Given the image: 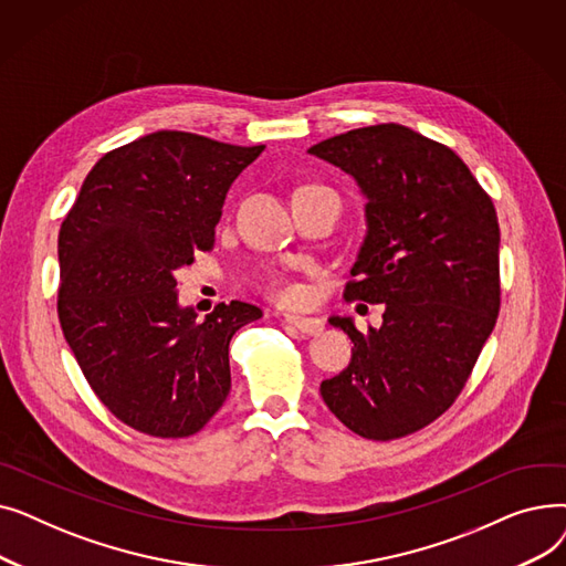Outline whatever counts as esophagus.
Masks as SVG:
<instances>
[{
    "label": "esophagus",
    "instance_id": "34e87169",
    "mask_svg": "<svg viewBox=\"0 0 566 566\" xmlns=\"http://www.w3.org/2000/svg\"><path fill=\"white\" fill-rule=\"evenodd\" d=\"M284 321L293 325L295 331H301L303 335H321L323 333V321L314 316H298V314H286Z\"/></svg>",
    "mask_w": 566,
    "mask_h": 566
}]
</instances>
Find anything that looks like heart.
<instances>
[{
	"label": "heart",
	"instance_id": "obj_1",
	"mask_svg": "<svg viewBox=\"0 0 566 566\" xmlns=\"http://www.w3.org/2000/svg\"><path fill=\"white\" fill-rule=\"evenodd\" d=\"M265 293H268V298L280 303V305H301V303L305 301V295H307L303 284L293 282V280H289V277H273V280H268Z\"/></svg>",
	"mask_w": 566,
	"mask_h": 566
}]
</instances>
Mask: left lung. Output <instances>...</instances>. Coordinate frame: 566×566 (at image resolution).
I'll return each instance as SVG.
<instances>
[{
    "instance_id": "obj_1",
    "label": "left lung",
    "mask_w": 566,
    "mask_h": 566,
    "mask_svg": "<svg viewBox=\"0 0 566 566\" xmlns=\"http://www.w3.org/2000/svg\"><path fill=\"white\" fill-rule=\"evenodd\" d=\"M307 154L355 178L367 235L346 301L385 305L353 342L348 367L321 397L350 431L395 440L448 410L478 363L500 312V227L491 197L450 146L399 124L348 130Z\"/></svg>"
}]
</instances>
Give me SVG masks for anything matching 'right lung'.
Here are the masks:
<instances>
[{
  "label": "right lung",
  "mask_w": 566,
  "mask_h": 566,
  "mask_svg": "<svg viewBox=\"0 0 566 566\" xmlns=\"http://www.w3.org/2000/svg\"><path fill=\"white\" fill-rule=\"evenodd\" d=\"M263 148L144 135L94 165L59 229V323L96 397L135 431L192 436L231 390L229 342L261 310L220 303L199 323L176 273L213 250L227 192Z\"/></svg>",
  "instance_id": "add662e5"
}]
</instances>
